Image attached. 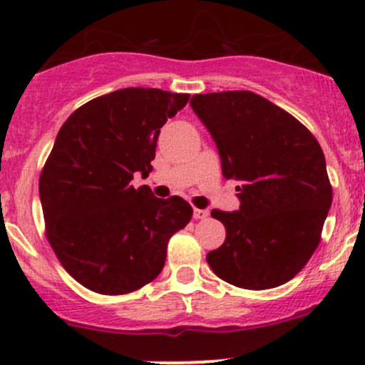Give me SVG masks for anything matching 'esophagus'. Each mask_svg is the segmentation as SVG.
Segmentation results:
<instances>
[{
    "instance_id": "esophagus-1",
    "label": "esophagus",
    "mask_w": 365,
    "mask_h": 365,
    "mask_svg": "<svg viewBox=\"0 0 365 365\" xmlns=\"http://www.w3.org/2000/svg\"><path fill=\"white\" fill-rule=\"evenodd\" d=\"M207 216H210V211L207 210H194V218L204 220V218H207Z\"/></svg>"
}]
</instances>
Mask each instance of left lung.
Wrapping results in <instances>:
<instances>
[{"instance_id": "1", "label": "left lung", "mask_w": 365, "mask_h": 365, "mask_svg": "<svg viewBox=\"0 0 365 365\" xmlns=\"http://www.w3.org/2000/svg\"><path fill=\"white\" fill-rule=\"evenodd\" d=\"M192 110L215 140L237 211H211L227 228L207 253L211 270L244 289L287 282L317 250L332 202L326 158L289 112L253 91L194 95Z\"/></svg>"}]
</instances>
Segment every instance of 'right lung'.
I'll use <instances>...</instances> for the list:
<instances>
[{
    "instance_id": "add662e5",
    "label": "right lung",
    "mask_w": 365,
    "mask_h": 365,
    "mask_svg": "<svg viewBox=\"0 0 365 365\" xmlns=\"http://www.w3.org/2000/svg\"><path fill=\"white\" fill-rule=\"evenodd\" d=\"M187 93L124 88L93 98L60 128L39 178L46 235L63 268L90 291L126 294L161 274L171 235L192 218L178 195L147 185L159 131Z\"/></svg>"
}]
</instances>
